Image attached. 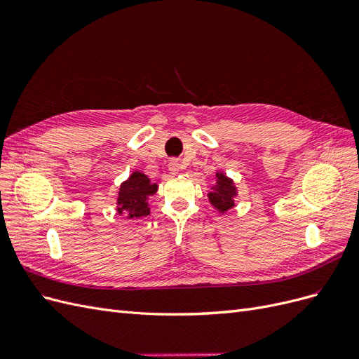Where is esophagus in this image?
Here are the masks:
<instances>
[{
    "instance_id": "esophagus-1",
    "label": "esophagus",
    "mask_w": 359,
    "mask_h": 359,
    "mask_svg": "<svg viewBox=\"0 0 359 359\" xmlns=\"http://www.w3.org/2000/svg\"><path fill=\"white\" fill-rule=\"evenodd\" d=\"M168 168H169V172L172 173V175H177V173L180 172V161H178L177 158H172V160L169 161Z\"/></svg>"
}]
</instances>
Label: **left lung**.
I'll list each match as a JSON object with an SVG mask.
<instances>
[{
	"label": "left lung",
	"mask_w": 359,
	"mask_h": 359,
	"mask_svg": "<svg viewBox=\"0 0 359 359\" xmlns=\"http://www.w3.org/2000/svg\"><path fill=\"white\" fill-rule=\"evenodd\" d=\"M236 198H238V190L233 180L227 177L224 172L217 170L212 191L208 193L210 203L220 214H224L233 208Z\"/></svg>",
	"instance_id": "1"
}]
</instances>
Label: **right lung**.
Masks as SVG:
<instances>
[{
  "mask_svg": "<svg viewBox=\"0 0 359 359\" xmlns=\"http://www.w3.org/2000/svg\"><path fill=\"white\" fill-rule=\"evenodd\" d=\"M158 186L145 173L135 170L121 182L116 196V212L128 220L149 215V199L157 193Z\"/></svg>",
  "mask_w": 359,
  "mask_h": 359,
  "instance_id": "obj_1",
  "label": "right lung"
}]
</instances>
